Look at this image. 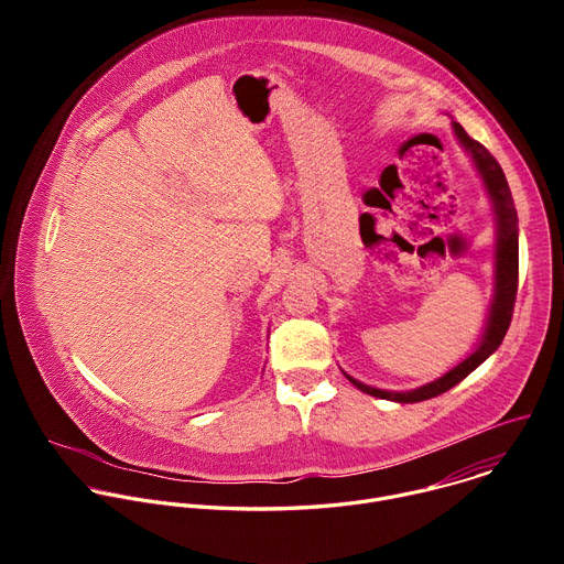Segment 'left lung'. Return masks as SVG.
<instances>
[{
	"instance_id": "obj_1",
	"label": "left lung",
	"mask_w": 564,
	"mask_h": 564,
	"mask_svg": "<svg viewBox=\"0 0 564 564\" xmlns=\"http://www.w3.org/2000/svg\"><path fill=\"white\" fill-rule=\"evenodd\" d=\"M453 133L457 142L464 147V151L470 155L473 165L485 183L487 196L494 207V218H496V285H494V301L489 310V318L485 333H481V339L477 348L455 368H451L446 375L440 379L424 383L413 390H381L375 386H368L350 375L348 381L355 383L359 390L366 394L397 401V404H415V401H424L431 397H437L453 386H457L464 377H468L479 364H485L502 344L509 326H511V316H513V303H516V292H518V212L513 205V196L507 183V176L502 167L498 165V160L489 153L485 144H479L473 140L459 122H451Z\"/></svg>"
}]
</instances>
